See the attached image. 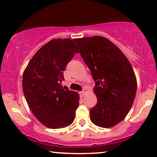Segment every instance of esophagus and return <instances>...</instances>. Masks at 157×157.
<instances>
[{
	"label": "esophagus",
	"mask_w": 157,
	"mask_h": 157,
	"mask_svg": "<svg viewBox=\"0 0 157 157\" xmlns=\"http://www.w3.org/2000/svg\"><path fill=\"white\" fill-rule=\"evenodd\" d=\"M85 94H86V90H85V89H83L82 91H80V94L82 97L84 96Z\"/></svg>",
	"instance_id": "obj_1"
}]
</instances>
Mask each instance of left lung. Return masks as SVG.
Masks as SVG:
<instances>
[{
  "instance_id": "8db88e82",
  "label": "left lung",
  "mask_w": 157,
  "mask_h": 157,
  "mask_svg": "<svg viewBox=\"0 0 157 157\" xmlns=\"http://www.w3.org/2000/svg\"><path fill=\"white\" fill-rule=\"evenodd\" d=\"M91 71L97 105L90 119L99 127H113L130 111L136 92V79L127 57L116 45L101 36L74 40Z\"/></svg>"
}]
</instances>
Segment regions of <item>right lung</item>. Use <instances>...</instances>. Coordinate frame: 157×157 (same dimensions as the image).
Wrapping results in <instances>:
<instances>
[{"label":"right lung","instance_id":"add662e5","mask_svg":"<svg viewBox=\"0 0 157 157\" xmlns=\"http://www.w3.org/2000/svg\"><path fill=\"white\" fill-rule=\"evenodd\" d=\"M78 52L71 40H52L36 52L23 72L27 103L38 121L49 128H65L75 120L79 95L60 83L68 63Z\"/></svg>","mask_w":157,"mask_h":157}]
</instances>
